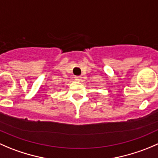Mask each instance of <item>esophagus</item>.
<instances>
[{
    "instance_id": "34e87169",
    "label": "esophagus",
    "mask_w": 158,
    "mask_h": 158,
    "mask_svg": "<svg viewBox=\"0 0 158 158\" xmlns=\"http://www.w3.org/2000/svg\"><path fill=\"white\" fill-rule=\"evenodd\" d=\"M75 79H76V81H81L82 77H81V76H75Z\"/></svg>"
}]
</instances>
